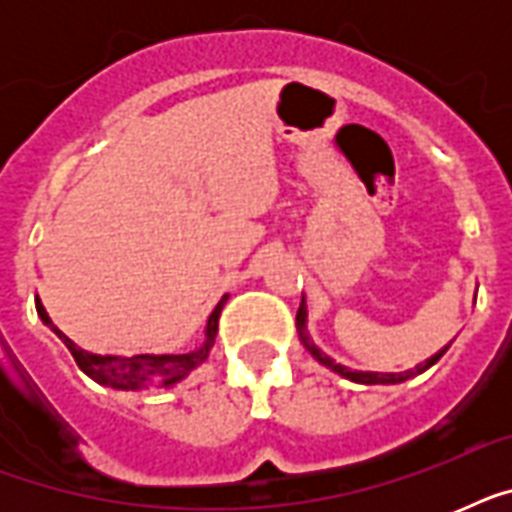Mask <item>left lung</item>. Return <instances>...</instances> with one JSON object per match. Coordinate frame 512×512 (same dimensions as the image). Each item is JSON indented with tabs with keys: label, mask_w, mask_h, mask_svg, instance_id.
<instances>
[{
	"label": "left lung",
	"mask_w": 512,
	"mask_h": 512,
	"mask_svg": "<svg viewBox=\"0 0 512 512\" xmlns=\"http://www.w3.org/2000/svg\"><path fill=\"white\" fill-rule=\"evenodd\" d=\"M305 316H308V311H305V300H303V303H300V311H297L295 324H297V335H300V342H303L305 348H308V353H311V356L316 358L319 364L329 366L332 372L342 374L345 380L364 382V385H396V382L409 380V377H414V374H422V372H425V369H428V366L436 364L438 358L444 356V350H446V348H444V350H441V353H436V356H433V358H428L425 364H420V366H414V369H409V372H398V374H396V372H393V374H382V372H356V369H348V366L335 364V361H332V358H329L327 353H321V350L316 348V345H313L311 335H308V329H305Z\"/></svg>",
	"instance_id": "left-lung-1"
}]
</instances>
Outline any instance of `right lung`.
<instances>
[{"mask_svg":"<svg viewBox=\"0 0 512 512\" xmlns=\"http://www.w3.org/2000/svg\"><path fill=\"white\" fill-rule=\"evenodd\" d=\"M228 297H223L220 303L215 305V311L209 313L207 321V340L204 345L191 353H180V356H98V353H87L79 345L63 337L66 348L71 350L76 366L82 369L87 377H92L100 385H108V388L119 390H140L148 388V385H175L177 380H183L185 374L193 372L196 366L204 364L209 356V348L215 345L217 335V319H220V311ZM39 316H42L47 324H50V316L44 313V308L39 305L36 308Z\"/></svg>","mask_w":512,"mask_h":512,"instance_id":"obj_1","label":"right lung"}]
</instances>
